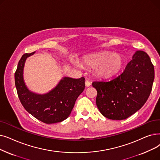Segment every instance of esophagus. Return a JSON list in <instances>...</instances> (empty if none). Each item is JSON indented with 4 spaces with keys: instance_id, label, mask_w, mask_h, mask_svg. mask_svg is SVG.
<instances>
[{
    "instance_id": "esophagus-1",
    "label": "esophagus",
    "mask_w": 160,
    "mask_h": 160,
    "mask_svg": "<svg viewBox=\"0 0 160 160\" xmlns=\"http://www.w3.org/2000/svg\"><path fill=\"white\" fill-rule=\"evenodd\" d=\"M85 85L86 87H89L90 86H91V82H90L88 80H86L85 82Z\"/></svg>"
}]
</instances>
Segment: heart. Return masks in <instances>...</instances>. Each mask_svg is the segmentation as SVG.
<instances>
[{"mask_svg":"<svg viewBox=\"0 0 160 160\" xmlns=\"http://www.w3.org/2000/svg\"><path fill=\"white\" fill-rule=\"evenodd\" d=\"M82 63L85 67L94 68V72L99 77L108 78L120 70L123 61L118 54L102 53L85 57L82 59Z\"/></svg>","mask_w":160,"mask_h":160,"instance_id":"1","label":"heart"}]
</instances>
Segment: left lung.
Instances as JSON below:
<instances>
[{
  "instance_id": "obj_1",
  "label": "left lung",
  "mask_w": 160,
  "mask_h": 160,
  "mask_svg": "<svg viewBox=\"0 0 160 160\" xmlns=\"http://www.w3.org/2000/svg\"><path fill=\"white\" fill-rule=\"evenodd\" d=\"M154 80V68L148 54L137 51L118 76L110 81L92 83L97 91V108L108 119H126L147 102Z\"/></svg>"
}]
</instances>
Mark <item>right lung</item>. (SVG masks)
<instances>
[{
    "label": "right lung",
    "instance_id": "obj_1",
    "mask_svg": "<svg viewBox=\"0 0 160 160\" xmlns=\"http://www.w3.org/2000/svg\"><path fill=\"white\" fill-rule=\"evenodd\" d=\"M35 52L25 53L15 72V84L19 99L25 109L38 120L46 123L63 121L71 114L75 102L85 88V78L63 77L50 92L39 94L27 87L23 78L26 59Z\"/></svg>",
    "mask_w": 160,
    "mask_h": 160
}]
</instances>
